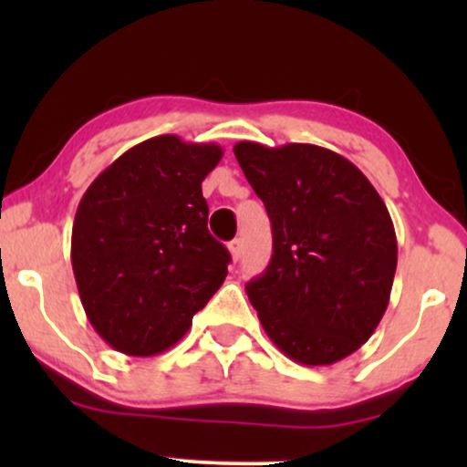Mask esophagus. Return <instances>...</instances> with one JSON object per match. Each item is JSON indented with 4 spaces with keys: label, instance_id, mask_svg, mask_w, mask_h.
<instances>
[{
    "label": "esophagus",
    "instance_id": "esophagus-1",
    "mask_svg": "<svg viewBox=\"0 0 467 467\" xmlns=\"http://www.w3.org/2000/svg\"><path fill=\"white\" fill-rule=\"evenodd\" d=\"M228 250H230V256H233L234 261H239L241 259V252H244V244H241V239L230 241Z\"/></svg>",
    "mask_w": 467,
    "mask_h": 467
}]
</instances>
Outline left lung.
Masks as SVG:
<instances>
[{"label":"left lung","mask_w":467,"mask_h":467,"mask_svg":"<svg viewBox=\"0 0 467 467\" xmlns=\"http://www.w3.org/2000/svg\"><path fill=\"white\" fill-rule=\"evenodd\" d=\"M265 203L272 259L245 285L270 340L307 367L358 351L389 307L398 239L387 203L349 160L316 144L237 142Z\"/></svg>","instance_id":"obj_1"}]
</instances>
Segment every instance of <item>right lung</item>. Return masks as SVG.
Masks as SVG:
<instances>
[{
	"label": "right lung",
	"mask_w": 467,
	"mask_h": 467,
	"mask_svg": "<svg viewBox=\"0 0 467 467\" xmlns=\"http://www.w3.org/2000/svg\"><path fill=\"white\" fill-rule=\"evenodd\" d=\"M219 144L149 138L85 191L72 228V270L85 314L109 347L158 356L189 331L228 275L226 245L208 233L202 182Z\"/></svg>",
	"instance_id": "1"
}]
</instances>
